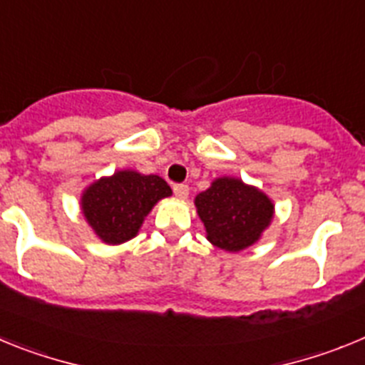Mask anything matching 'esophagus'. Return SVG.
<instances>
[{"instance_id":"1","label":"esophagus","mask_w":365,"mask_h":365,"mask_svg":"<svg viewBox=\"0 0 365 365\" xmlns=\"http://www.w3.org/2000/svg\"><path fill=\"white\" fill-rule=\"evenodd\" d=\"M173 193H175L177 199H180V201H185V199L188 197L190 188L186 185H175V186H173Z\"/></svg>"}]
</instances>
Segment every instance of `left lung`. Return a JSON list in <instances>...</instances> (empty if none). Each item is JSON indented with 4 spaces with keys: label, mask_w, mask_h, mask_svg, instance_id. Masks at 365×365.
<instances>
[{
    "label": "left lung",
    "mask_w": 365,
    "mask_h": 365,
    "mask_svg": "<svg viewBox=\"0 0 365 365\" xmlns=\"http://www.w3.org/2000/svg\"><path fill=\"white\" fill-rule=\"evenodd\" d=\"M193 202L206 240L225 252H241L256 245L274 219L272 199L237 177H217Z\"/></svg>",
    "instance_id": "obj_1"
}]
</instances>
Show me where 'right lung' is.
<instances>
[{
  "mask_svg": "<svg viewBox=\"0 0 365 365\" xmlns=\"http://www.w3.org/2000/svg\"><path fill=\"white\" fill-rule=\"evenodd\" d=\"M170 195L172 188L159 175L118 170L83 190L80 210L102 243L122 245L133 240L153 206Z\"/></svg>",
  "mask_w": 365,
  "mask_h": 365,
  "instance_id": "obj_1",
  "label": "right lung"
}]
</instances>
